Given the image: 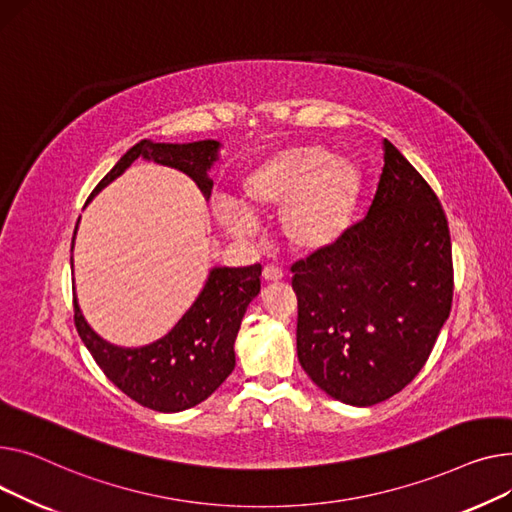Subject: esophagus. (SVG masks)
I'll return each mask as SVG.
<instances>
[{
    "instance_id": "obj_1",
    "label": "esophagus",
    "mask_w": 512,
    "mask_h": 512,
    "mask_svg": "<svg viewBox=\"0 0 512 512\" xmlns=\"http://www.w3.org/2000/svg\"><path fill=\"white\" fill-rule=\"evenodd\" d=\"M262 279H264L266 283H277V281L283 279V270H281L279 266L268 264V266H264V270H262Z\"/></svg>"
}]
</instances>
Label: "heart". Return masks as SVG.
I'll return each instance as SVG.
<instances>
[{
  "mask_svg": "<svg viewBox=\"0 0 512 512\" xmlns=\"http://www.w3.org/2000/svg\"><path fill=\"white\" fill-rule=\"evenodd\" d=\"M364 175L357 163L337 159L320 144H293L275 150L252 165L242 177L244 206L219 200L215 215L233 235L256 229L251 215L281 210L285 242L302 254L324 252L339 244L351 227L362 196Z\"/></svg>",
  "mask_w": 512,
  "mask_h": 512,
  "instance_id": "1",
  "label": "heart"
}]
</instances>
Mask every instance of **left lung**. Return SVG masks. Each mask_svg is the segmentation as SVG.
<instances>
[{
    "mask_svg": "<svg viewBox=\"0 0 512 512\" xmlns=\"http://www.w3.org/2000/svg\"><path fill=\"white\" fill-rule=\"evenodd\" d=\"M382 150L364 221L291 266L299 364L353 407L386 401L417 376L453 304L444 210L397 146L384 138Z\"/></svg>",
    "mask_w": 512,
    "mask_h": 512,
    "instance_id": "1",
    "label": "left lung"
}]
</instances>
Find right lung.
I'll use <instances>...</instances> for the list:
<instances>
[{"instance_id": "right-lung-1", "label": "right lung", "mask_w": 512, "mask_h": 512, "mask_svg": "<svg viewBox=\"0 0 512 512\" xmlns=\"http://www.w3.org/2000/svg\"><path fill=\"white\" fill-rule=\"evenodd\" d=\"M221 146L219 140L184 144L140 140L101 179L93 194L88 196V202L136 159L186 173L208 200L213 190V179L208 171L219 161ZM76 231L78 225L74 239ZM70 264L74 266V258H70ZM260 275V264L244 268L213 266L186 314L165 337L142 347H119L99 337L86 322L74 293L76 330L103 374L122 393L142 407L161 413L184 411L208 399L233 372L235 337L250 302L260 293Z\"/></svg>"}]
</instances>
